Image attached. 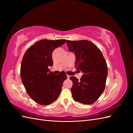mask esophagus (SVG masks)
<instances>
[{
    "mask_svg": "<svg viewBox=\"0 0 133 133\" xmlns=\"http://www.w3.org/2000/svg\"><path fill=\"white\" fill-rule=\"evenodd\" d=\"M66 75H67V78H68V79H69L70 77V76L69 75H68V74H67Z\"/></svg>",
    "mask_w": 133,
    "mask_h": 133,
    "instance_id": "34e87169",
    "label": "esophagus"
}]
</instances>
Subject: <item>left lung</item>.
<instances>
[{
  "instance_id": "1",
  "label": "left lung",
  "mask_w": 133,
  "mask_h": 133,
  "mask_svg": "<svg viewBox=\"0 0 133 133\" xmlns=\"http://www.w3.org/2000/svg\"><path fill=\"white\" fill-rule=\"evenodd\" d=\"M68 48L76 56L75 68L83 75L80 80L71 76V94L75 102L90 105L95 102L105 87L108 66L103 54L92 42L67 41Z\"/></svg>"
}]
</instances>
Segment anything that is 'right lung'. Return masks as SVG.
<instances>
[{
  "instance_id": "add662e5",
  "label": "right lung",
  "mask_w": 133,
  "mask_h": 133,
  "mask_svg": "<svg viewBox=\"0 0 133 133\" xmlns=\"http://www.w3.org/2000/svg\"><path fill=\"white\" fill-rule=\"evenodd\" d=\"M65 39H43L25 51L21 66L22 83L30 97L41 105H49L57 99L63 83L66 79L65 71L55 75L48 69L53 61L54 50L65 43Z\"/></svg>"
}]
</instances>
